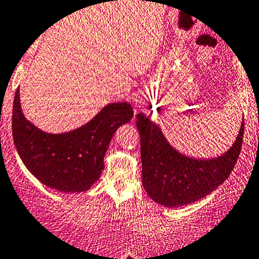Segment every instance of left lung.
<instances>
[{"label": "left lung", "mask_w": 259, "mask_h": 259, "mask_svg": "<svg viewBox=\"0 0 259 259\" xmlns=\"http://www.w3.org/2000/svg\"><path fill=\"white\" fill-rule=\"evenodd\" d=\"M137 119L143 187L158 204L176 207L197 201L219 187L234 169L242 149L244 120L227 153L211 159H196L177 152L159 126L144 114H138Z\"/></svg>", "instance_id": "obj_1"}]
</instances>
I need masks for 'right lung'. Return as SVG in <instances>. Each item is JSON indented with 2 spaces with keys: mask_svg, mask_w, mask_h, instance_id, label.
<instances>
[{
  "mask_svg": "<svg viewBox=\"0 0 259 259\" xmlns=\"http://www.w3.org/2000/svg\"><path fill=\"white\" fill-rule=\"evenodd\" d=\"M133 115L130 104L116 102L105 106L91 121L73 132L49 134L25 119L17 89L12 137L20 158L40 182L62 192H82L100 178L115 132Z\"/></svg>",
  "mask_w": 259,
  "mask_h": 259,
  "instance_id": "1",
  "label": "right lung"
}]
</instances>
